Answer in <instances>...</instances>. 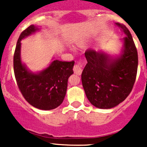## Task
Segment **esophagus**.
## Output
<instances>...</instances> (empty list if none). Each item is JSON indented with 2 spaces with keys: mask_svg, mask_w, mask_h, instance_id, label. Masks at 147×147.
<instances>
[{
  "mask_svg": "<svg viewBox=\"0 0 147 147\" xmlns=\"http://www.w3.org/2000/svg\"><path fill=\"white\" fill-rule=\"evenodd\" d=\"M82 66H83V63L81 60H78V61H77L76 64L74 65V67H73L74 72H75L76 75H80L82 72Z\"/></svg>",
  "mask_w": 147,
  "mask_h": 147,
  "instance_id": "34e87169",
  "label": "esophagus"
}]
</instances>
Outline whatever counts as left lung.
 <instances>
[{
  "instance_id": "8db88e82",
  "label": "left lung",
  "mask_w": 147,
  "mask_h": 147,
  "mask_svg": "<svg viewBox=\"0 0 147 147\" xmlns=\"http://www.w3.org/2000/svg\"><path fill=\"white\" fill-rule=\"evenodd\" d=\"M116 25L127 35L119 58L110 61L107 55L92 49L84 53L87 63L81 78L83 88L90 103L100 109H110L124 101L137 78V47L128 28L119 23Z\"/></svg>"
}]
</instances>
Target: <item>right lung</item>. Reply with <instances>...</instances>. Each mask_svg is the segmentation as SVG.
<instances>
[{
  "instance_id": "add662e5",
  "label": "right lung",
  "mask_w": 147,
  "mask_h": 147,
  "mask_svg": "<svg viewBox=\"0 0 147 147\" xmlns=\"http://www.w3.org/2000/svg\"><path fill=\"white\" fill-rule=\"evenodd\" d=\"M38 28L32 25L23 31L18 40L13 57V68L18 87L30 105L43 110L60 106L66 94L67 80L73 74L75 62L56 60L40 73L28 72L20 61V41Z\"/></svg>"
}]
</instances>
